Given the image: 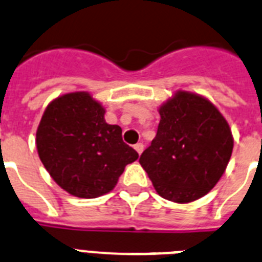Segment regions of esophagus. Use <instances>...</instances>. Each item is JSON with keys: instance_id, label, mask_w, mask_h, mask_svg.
Masks as SVG:
<instances>
[{"instance_id": "34e87169", "label": "esophagus", "mask_w": 262, "mask_h": 262, "mask_svg": "<svg viewBox=\"0 0 262 262\" xmlns=\"http://www.w3.org/2000/svg\"><path fill=\"white\" fill-rule=\"evenodd\" d=\"M134 149L137 150L138 154H141L142 151H144V144H142V142H138V144L134 145Z\"/></svg>"}]
</instances>
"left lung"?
Segmentation results:
<instances>
[{
  "label": "left lung",
  "instance_id": "8db88e82",
  "mask_svg": "<svg viewBox=\"0 0 262 262\" xmlns=\"http://www.w3.org/2000/svg\"><path fill=\"white\" fill-rule=\"evenodd\" d=\"M161 121L140 163L159 195L177 203L204 196L222 178L233 138L228 122L199 95L178 92L159 108Z\"/></svg>",
  "mask_w": 262,
  "mask_h": 262
}]
</instances>
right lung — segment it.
I'll list each match as a JSON object with an SVG mask.
<instances>
[{
	"mask_svg": "<svg viewBox=\"0 0 262 262\" xmlns=\"http://www.w3.org/2000/svg\"><path fill=\"white\" fill-rule=\"evenodd\" d=\"M87 92L67 93L49 104L36 130V149L52 179L77 198L101 196L116 186L138 153L122 141L118 125Z\"/></svg>",
	"mask_w": 262,
	"mask_h": 262,
	"instance_id": "1",
	"label": "right lung"
}]
</instances>
